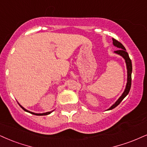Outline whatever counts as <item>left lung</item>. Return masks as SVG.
<instances>
[{
  "mask_svg": "<svg viewBox=\"0 0 147 147\" xmlns=\"http://www.w3.org/2000/svg\"><path fill=\"white\" fill-rule=\"evenodd\" d=\"M112 41H113V45L115 47H117V48H119V50H117V51H115V54H118V55H120L121 57H122L125 60V62L126 67H127V84L125 88L123 93L122 95H121V97H119V99H117V101L112 106H111L108 108L107 110H110L113 109L117 107L118 105H119L120 103L122 101L123 99L125 97H126L127 95L129 93L130 88H131V73H132V64H131V59H129V54H128L127 52H126L125 48V47L123 46L122 43L119 42L117 40L113 39L112 38Z\"/></svg>",
  "mask_w": 147,
  "mask_h": 147,
  "instance_id": "obj_1",
  "label": "left lung"
}]
</instances>
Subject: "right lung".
I'll list each match as a JSON object with an SVG mask.
<instances>
[{
    "mask_svg": "<svg viewBox=\"0 0 147 147\" xmlns=\"http://www.w3.org/2000/svg\"><path fill=\"white\" fill-rule=\"evenodd\" d=\"M18 104H19V103H18ZM19 105L20 106V107L22 108V109L24 110V111H26V112H29V113H30V114H32V115H37V116H43V115H50V113H52V112L54 111V110H52V111H50V112H44V113H35V112H30V111H29V110H26V109H25L24 108L23 106H22L20 104H19Z\"/></svg>",
    "mask_w": 147,
    "mask_h": 147,
    "instance_id": "add662e5",
    "label": "right lung"
}]
</instances>
